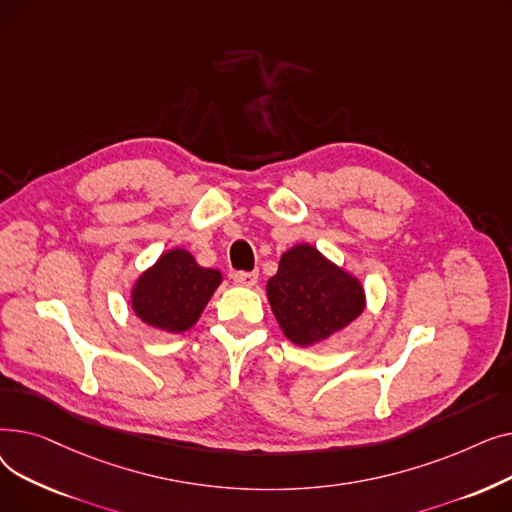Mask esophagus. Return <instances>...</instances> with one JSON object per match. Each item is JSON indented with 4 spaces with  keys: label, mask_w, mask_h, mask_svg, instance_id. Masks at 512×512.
<instances>
[{
    "label": "esophagus",
    "mask_w": 512,
    "mask_h": 512,
    "mask_svg": "<svg viewBox=\"0 0 512 512\" xmlns=\"http://www.w3.org/2000/svg\"><path fill=\"white\" fill-rule=\"evenodd\" d=\"M232 280L238 286H249L251 288V286L257 284L259 274L257 272H236V274H232Z\"/></svg>",
    "instance_id": "esophagus-1"
}]
</instances>
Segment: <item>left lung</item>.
<instances>
[{
  "mask_svg": "<svg viewBox=\"0 0 512 512\" xmlns=\"http://www.w3.org/2000/svg\"><path fill=\"white\" fill-rule=\"evenodd\" d=\"M265 292L282 334L301 348L351 326L367 305L363 282L309 242H297L280 257Z\"/></svg>",
  "mask_w": 512,
  "mask_h": 512,
  "instance_id": "8db88e82",
  "label": "left lung"
}]
</instances>
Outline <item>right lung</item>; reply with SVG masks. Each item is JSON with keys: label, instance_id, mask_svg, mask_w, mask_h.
<instances>
[{"label": "right lung", "instance_id": "add662e5", "mask_svg": "<svg viewBox=\"0 0 512 512\" xmlns=\"http://www.w3.org/2000/svg\"><path fill=\"white\" fill-rule=\"evenodd\" d=\"M222 280L220 270L201 267L191 251L174 247L134 280L130 307L143 324L182 334L197 324Z\"/></svg>", "mask_w": 512, "mask_h": 512}]
</instances>
